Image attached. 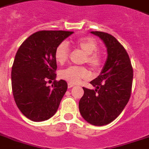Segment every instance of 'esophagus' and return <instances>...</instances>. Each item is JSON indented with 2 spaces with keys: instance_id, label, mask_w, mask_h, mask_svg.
Returning a JSON list of instances; mask_svg holds the SVG:
<instances>
[{
  "instance_id": "obj_1",
  "label": "esophagus",
  "mask_w": 149,
  "mask_h": 149,
  "mask_svg": "<svg viewBox=\"0 0 149 149\" xmlns=\"http://www.w3.org/2000/svg\"><path fill=\"white\" fill-rule=\"evenodd\" d=\"M73 86H74V84H70V83L68 84V88H72Z\"/></svg>"
}]
</instances>
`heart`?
<instances>
[{"label":"heart","instance_id":"obj_1","mask_svg":"<svg viewBox=\"0 0 149 149\" xmlns=\"http://www.w3.org/2000/svg\"><path fill=\"white\" fill-rule=\"evenodd\" d=\"M72 44L75 47L84 54L83 62L87 63L93 70H99L102 65V58L100 53L96 52L98 44L94 38L91 37L79 38L74 41ZM69 49L66 42H61L56 47L54 58L57 63L63 65L69 59ZM59 77L72 84H79L82 80H87L90 77V72L85 67L70 66L62 69L59 72Z\"/></svg>","mask_w":149,"mask_h":149}]
</instances>
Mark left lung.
I'll list each match as a JSON object with an SVG mask.
<instances>
[{"mask_svg": "<svg viewBox=\"0 0 149 149\" xmlns=\"http://www.w3.org/2000/svg\"><path fill=\"white\" fill-rule=\"evenodd\" d=\"M100 37L107 49V59L98 77L90 82L95 89L83 88L79 110L84 119L94 125H107L118 116L130 100L133 67L126 50L114 36L91 31Z\"/></svg>", "mask_w": 149, "mask_h": 149, "instance_id": "left-lung-1", "label": "left lung"}]
</instances>
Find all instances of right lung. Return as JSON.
<instances>
[{"mask_svg": "<svg viewBox=\"0 0 149 149\" xmlns=\"http://www.w3.org/2000/svg\"><path fill=\"white\" fill-rule=\"evenodd\" d=\"M73 31H40L29 36L17 50L12 67L14 100L24 116L42 122L54 116L67 91L65 80L57 81L56 47ZM54 80L52 87L46 85Z\"/></svg>", "mask_w": 149, "mask_h": 149, "instance_id": "add662e5", "label": "right lung"}]
</instances>
